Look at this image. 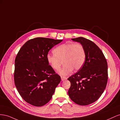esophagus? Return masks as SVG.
Returning <instances> with one entry per match:
<instances>
[{
	"label": "esophagus",
	"mask_w": 120,
	"mask_h": 120,
	"mask_svg": "<svg viewBox=\"0 0 120 120\" xmlns=\"http://www.w3.org/2000/svg\"><path fill=\"white\" fill-rule=\"evenodd\" d=\"M61 80H62V81H64V80H65L67 79V78L66 77H62V76L61 77Z\"/></svg>",
	"instance_id": "34e87169"
}]
</instances>
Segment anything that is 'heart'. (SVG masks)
Here are the masks:
<instances>
[{"label": "heart", "instance_id": "1", "mask_svg": "<svg viewBox=\"0 0 120 120\" xmlns=\"http://www.w3.org/2000/svg\"><path fill=\"white\" fill-rule=\"evenodd\" d=\"M54 54H48L47 60L54 69L59 70L62 64L64 65L59 72L61 76L70 74L74 69H80L85 59V51L80 43H67L57 47L53 50Z\"/></svg>", "mask_w": 120, "mask_h": 120}]
</instances>
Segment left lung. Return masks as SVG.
I'll return each instance as SVG.
<instances>
[{"label": "left lung", "instance_id": "left-lung-1", "mask_svg": "<svg viewBox=\"0 0 120 120\" xmlns=\"http://www.w3.org/2000/svg\"><path fill=\"white\" fill-rule=\"evenodd\" d=\"M71 40L83 46L85 60L81 69L68 78L71 83L68 94L75 103L86 105L97 101L103 93L108 81V64L103 53L93 42L83 37Z\"/></svg>", "mask_w": 120, "mask_h": 120}]
</instances>
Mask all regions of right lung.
Listing matches in <instances>:
<instances>
[{"label":"right lung","instance_id":"right-lung-1","mask_svg":"<svg viewBox=\"0 0 120 120\" xmlns=\"http://www.w3.org/2000/svg\"><path fill=\"white\" fill-rule=\"evenodd\" d=\"M62 41L36 38L27 41L19 51L15 59V83L28 103L41 107L52 98L61 77L49 65L47 55Z\"/></svg>","mask_w":120,"mask_h":120}]
</instances>
